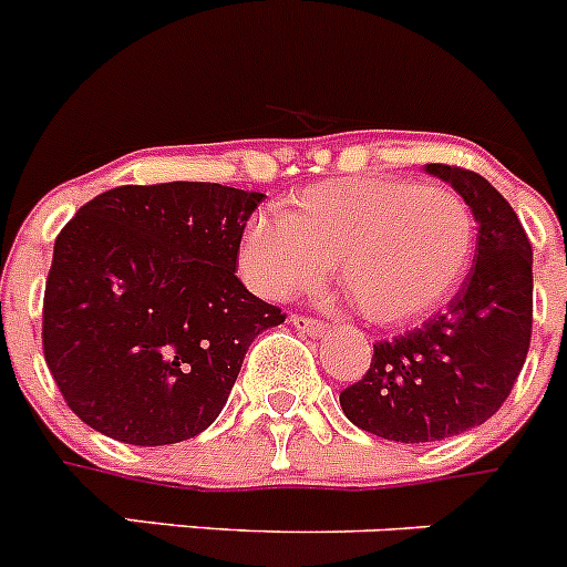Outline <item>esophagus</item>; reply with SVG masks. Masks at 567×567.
I'll use <instances>...</instances> for the list:
<instances>
[{"instance_id":"34e87169","label":"esophagus","mask_w":567,"mask_h":567,"mask_svg":"<svg viewBox=\"0 0 567 567\" xmlns=\"http://www.w3.org/2000/svg\"><path fill=\"white\" fill-rule=\"evenodd\" d=\"M290 324L296 327L299 332H305V336H324L327 332V324L319 319H310V316H290Z\"/></svg>"}]
</instances>
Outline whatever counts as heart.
Segmentation results:
<instances>
[{
    "mask_svg": "<svg viewBox=\"0 0 567 567\" xmlns=\"http://www.w3.org/2000/svg\"><path fill=\"white\" fill-rule=\"evenodd\" d=\"M475 251L467 200L442 184L349 176L308 187L279 218H254L240 271L266 299L313 290L330 274L378 327H405L442 310L464 285Z\"/></svg>",
    "mask_w": 567,
    "mask_h": 567,
    "instance_id": "b5f03b06",
    "label": "heart"
}]
</instances>
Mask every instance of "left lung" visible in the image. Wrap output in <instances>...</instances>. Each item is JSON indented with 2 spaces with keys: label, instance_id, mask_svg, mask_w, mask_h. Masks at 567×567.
Segmentation results:
<instances>
[{
  "label": "left lung",
  "instance_id": "left-lung-1",
  "mask_svg": "<svg viewBox=\"0 0 567 567\" xmlns=\"http://www.w3.org/2000/svg\"><path fill=\"white\" fill-rule=\"evenodd\" d=\"M478 224L475 266L444 313L380 341L372 367L341 391L352 425L389 442H442L504 405L532 341V243L509 200L484 176L425 164Z\"/></svg>",
  "mask_w": 567,
  "mask_h": 567
}]
</instances>
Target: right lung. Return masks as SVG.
I'll use <instances>...</instances> for the list:
<instances>
[{"label": "right lung", "mask_w": 567, "mask_h": 567, "mask_svg": "<svg viewBox=\"0 0 567 567\" xmlns=\"http://www.w3.org/2000/svg\"><path fill=\"white\" fill-rule=\"evenodd\" d=\"M262 198L209 182L114 187L63 226L41 338L89 427L156 447L218 420L254 338L285 321L235 277Z\"/></svg>", "instance_id": "right-lung-1"}]
</instances>
